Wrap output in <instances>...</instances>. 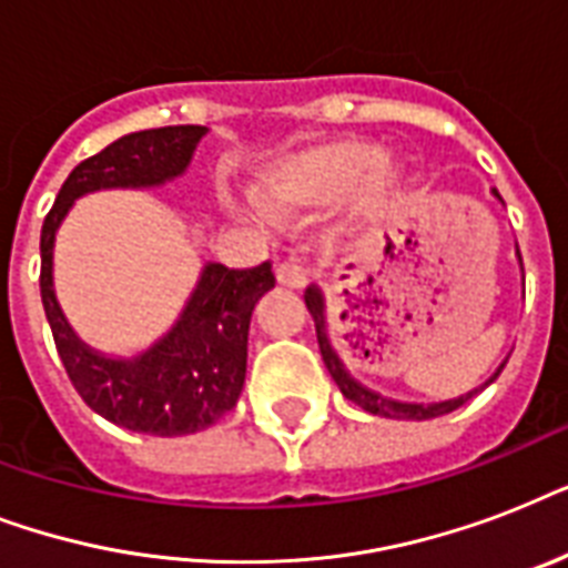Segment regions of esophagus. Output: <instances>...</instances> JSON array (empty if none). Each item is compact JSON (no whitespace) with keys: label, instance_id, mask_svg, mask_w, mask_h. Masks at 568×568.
<instances>
[{"label":"esophagus","instance_id":"1","mask_svg":"<svg viewBox=\"0 0 568 568\" xmlns=\"http://www.w3.org/2000/svg\"><path fill=\"white\" fill-rule=\"evenodd\" d=\"M276 283L285 285V288H303L310 283V271L297 262H280L276 265Z\"/></svg>","mask_w":568,"mask_h":568}]
</instances>
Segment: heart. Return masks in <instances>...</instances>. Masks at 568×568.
<instances>
[{"mask_svg": "<svg viewBox=\"0 0 568 568\" xmlns=\"http://www.w3.org/2000/svg\"><path fill=\"white\" fill-rule=\"evenodd\" d=\"M404 185V164L379 153L368 138H327L267 159L256 171L253 196L267 217L288 221L318 212L348 194L347 209L372 214Z\"/></svg>", "mask_w": 568, "mask_h": 568, "instance_id": "1", "label": "heart"}]
</instances>
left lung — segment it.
Masks as SVG:
<instances>
[{"label":"left lung","instance_id":"obj_1","mask_svg":"<svg viewBox=\"0 0 568 568\" xmlns=\"http://www.w3.org/2000/svg\"><path fill=\"white\" fill-rule=\"evenodd\" d=\"M493 194H495V200H501V194H498L495 189H493ZM516 258H519V265H521L519 247H516ZM521 285H525V271H521ZM303 301H306V310H310L312 321H315L321 356H324V365H327L329 377L336 379V386L342 388V395H345L347 400H354L356 406H363L365 413L379 415V418H395V422H430V418H439V415L454 413V409H459V406L466 404V400H471L477 392H484L489 383H495V379H498V374H501L504 365H507V359H504V363L493 372V377H486L480 386L471 388V392H466V395L448 397V400H430V404H424V400H397V397H386V395H379V392H374V388L363 386V383H359L354 374L347 372L345 359L338 356V351L333 347V338H329L327 301H324V292H321L318 285H310V288H306V294H303Z\"/></svg>","mask_w":568,"mask_h":568}]
</instances>
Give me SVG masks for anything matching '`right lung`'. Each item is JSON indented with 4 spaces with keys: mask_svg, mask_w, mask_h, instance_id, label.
Segmentation results:
<instances>
[{
    "mask_svg": "<svg viewBox=\"0 0 568 568\" xmlns=\"http://www.w3.org/2000/svg\"><path fill=\"white\" fill-rule=\"evenodd\" d=\"M205 132V126H164L118 138L73 168L40 230V297L67 377L93 413L150 436L200 433L239 404L250 318L262 294L274 288L271 262L247 271L205 262L180 318L159 342L135 356H109L84 345L58 306L52 250L58 226L79 196L173 182L189 171Z\"/></svg>",
    "mask_w": 568,
    "mask_h": 568,
    "instance_id": "right-lung-1",
    "label": "right lung"
}]
</instances>
